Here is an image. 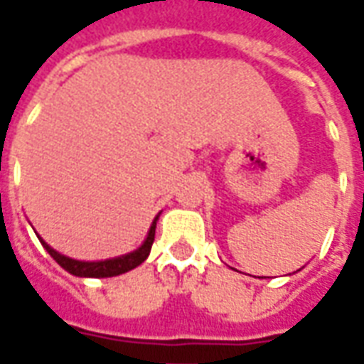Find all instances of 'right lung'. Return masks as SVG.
I'll use <instances>...</instances> for the list:
<instances>
[{
  "label": "right lung",
  "instance_id": "obj_1",
  "mask_svg": "<svg viewBox=\"0 0 364 364\" xmlns=\"http://www.w3.org/2000/svg\"><path fill=\"white\" fill-rule=\"evenodd\" d=\"M159 216L154 218L150 226V232L148 236L144 240V244L134 250V252L127 253V255H120V257H112V259H105V261H77L72 259V257H66L62 255L56 250H52L50 245L44 242L43 237L41 244L44 245V250L50 253L54 261L58 263L60 267H64L68 273L75 274V277H93V279H103V277H117V274H122L130 271V269L138 267L140 263L146 261V257L150 255L151 244H154V237H156V222H158Z\"/></svg>",
  "mask_w": 364,
  "mask_h": 364
}]
</instances>
